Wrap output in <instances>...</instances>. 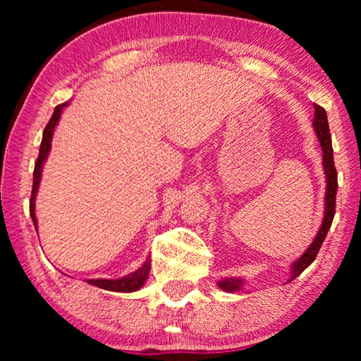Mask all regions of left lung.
I'll use <instances>...</instances> for the list:
<instances>
[{
    "mask_svg": "<svg viewBox=\"0 0 361 361\" xmlns=\"http://www.w3.org/2000/svg\"><path fill=\"white\" fill-rule=\"evenodd\" d=\"M315 115H314V130L315 135H317L320 141V147H322V164H324V172H325V182H327V189H325V209H324V220L322 225L312 240V243L309 245V248L304 251L302 256H299L298 259L290 264V279L293 281L298 278V276L302 273L305 268H309L312 264V261L317 256L320 246H322L325 236H327V231L330 230V225H332L334 215H335V197H337V171H335L334 164V149H332V140H330V130H329V121H327V113L322 106L314 105ZM245 279L241 278H224L219 281V288L225 293H238V290L243 289Z\"/></svg>",
    "mask_w": 361,
    "mask_h": 361,
    "instance_id": "left-lung-1",
    "label": "left lung"
}]
</instances>
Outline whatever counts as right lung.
Listing matches in <instances>:
<instances>
[{
    "label": "right lung",
    "mask_w": 361,
    "mask_h": 361,
    "mask_svg": "<svg viewBox=\"0 0 361 361\" xmlns=\"http://www.w3.org/2000/svg\"><path fill=\"white\" fill-rule=\"evenodd\" d=\"M68 105L67 103H62V105H57L56 110H54V115L51 120H49L47 126L44 128L42 133V142H41V149H39V156L36 161V166H34V180H32V194H31V202H29V212H31V219L34 221V226L37 228V219L36 214H34V209H36V195H37V189L39 184H41V176H42V167L44 162H46L49 151H51V141H52V135H54V128L57 126L59 120H61L62 110ZM149 269H151V261L146 259V263L141 266L140 269L133 271L131 274L123 276L120 279H88L87 283L92 286H97V288L105 289V290H113V293H135V290L141 289L145 286L147 276H149Z\"/></svg>",
    "instance_id": "add662e5"
}]
</instances>
